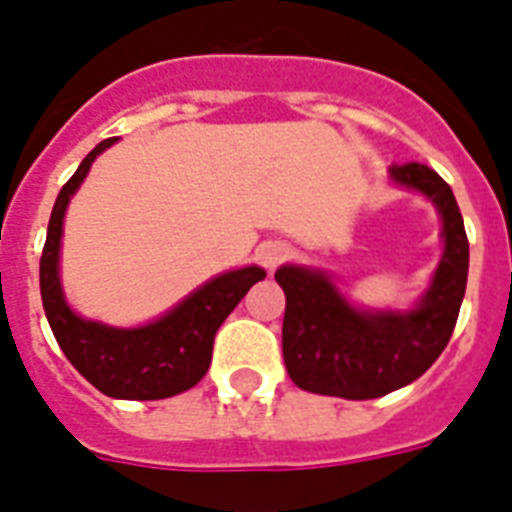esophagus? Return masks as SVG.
I'll return each instance as SVG.
<instances>
[{"label":"esophagus","instance_id":"1","mask_svg":"<svg viewBox=\"0 0 512 512\" xmlns=\"http://www.w3.org/2000/svg\"><path fill=\"white\" fill-rule=\"evenodd\" d=\"M289 252H292V249H289L284 241H265L263 247L257 249V257H260V263H263L265 268H276V265H281L287 260Z\"/></svg>","mask_w":512,"mask_h":512}]
</instances>
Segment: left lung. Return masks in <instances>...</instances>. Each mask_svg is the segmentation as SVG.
Instances as JSON below:
<instances>
[{
  "label": "left lung",
  "mask_w": 512,
  "mask_h": 512,
  "mask_svg": "<svg viewBox=\"0 0 512 512\" xmlns=\"http://www.w3.org/2000/svg\"><path fill=\"white\" fill-rule=\"evenodd\" d=\"M390 177L433 199L444 220V257L428 295L409 313L356 311L321 271L279 268L276 281L287 295L284 364L292 382L308 393L350 401L385 396L428 372L454 332L470 255L457 199L444 177L425 164H393Z\"/></svg>",
  "instance_id": "8db88e82"
}]
</instances>
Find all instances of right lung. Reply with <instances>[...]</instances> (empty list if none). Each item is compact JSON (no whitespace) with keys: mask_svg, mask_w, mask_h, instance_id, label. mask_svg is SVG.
I'll return each instance as SVG.
<instances>
[{"mask_svg":"<svg viewBox=\"0 0 512 512\" xmlns=\"http://www.w3.org/2000/svg\"><path fill=\"white\" fill-rule=\"evenodd\" d=\"M114 140L108 138L92 148L79 164V170L60 188L47 225V241L39 263V287L52 335L84 380L111 398L156 401L193 388L207 374L217 329L241 303L249 287L265 279V271L249 265L241 271L223 273L196 289L164 319L140 329H114L79 319L60 292L58 249L63 215L68 199L87 177L95 156L106 151Z\"/></svg>","mask_w":512,"mask_h":512,"instance_id":"1","label":"right lung"}]
</instances>
